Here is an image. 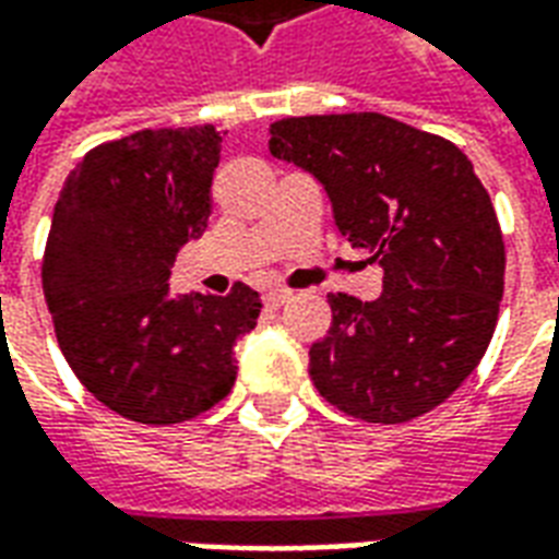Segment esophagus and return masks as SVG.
<instances>
[{"label": "esophagus", "instance_id": "1", "mask_svg": "<svg viewBox=\"0 0 559 559\" xmlns=\"http://www.w3.org/2000/svg\"><path fill=\"white\" fill-rule=\"evenodd\" d=\"M290 296H293V290H287V287H272V290L266 293V305H272V308H278V305L287 302Z\"/></svg>", "mask_w": 559, "mask_h": 559}]
</instances>
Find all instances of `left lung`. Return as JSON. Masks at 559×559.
I'll list each match as a JSON object with an SVG mask.
<instances>
[{"instance_id": "left-lung-1", "label": "left lung", "mask_w": 559, "mask_h": 559, "mask_svg": "<svg viewBox=\"0 0 559 559\" xmlns=\"http://www.w3.org/2000/svg\"><path fill=\"white\" fill-rule=\"evenodd\" d=\"M272 155L323 185L341 236L383 266V293H332L311 344L317 392L347 416L411 421L443 404L491 344L506 248L491 197L443 138L380 114L299 116L269 128Z\"/></svg>"}]
</instances>
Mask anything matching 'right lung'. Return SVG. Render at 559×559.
Here are the masks:
<instances>
[{"mask_svg":"<svg viewBox=\"0 0 559 559\" xmlns=\"http://www.w3.org/2000/svg\"><path fill=\"white\" fill-rule=\"evenodd\" d=\"M215 126L138 131L71 170L44 251V299L66 362L104 407L173 425L215 407L236 380V341L260 293L170 290L179 248L212 215Z\"/></svg>","mask_w":559,"mask_h":559,"instance_id":"right-lung-1","label":"right lung"}]
</instances>
